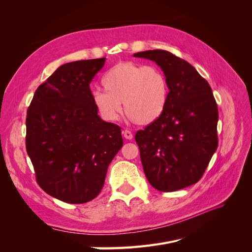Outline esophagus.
I'll return each instance as SVG.
<instances>
[{"instance_id": "34e87169", "label": "esophagus", "mask_w": 252, "mask_h": 252, "mask_svg": "<svg viewBox=\"0 0 252 252\" xmlns=\"http://www.w3.org/2000/svg\"><path fill=\"white\" fill-rule=\"evenodd\" d=\"M123 134H124V138L127 140H131L133 138V134L131 133V131H129V130L123 131Z\"/></svg>"}]
</instances>
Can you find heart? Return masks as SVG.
<instances>
[{
	"mask_svg": "<svg viewBox=\"0 0 252 252\" xmlns=\"http://www.w3.org/2000/svg\"><path fill=\"white\" fill-rule=\"evenodd\" d=\"M102 85L105 91H94L93 101L107 122L119 120L123 103L129 118L138 124H151L161 118L168 103V82L156 66L119 63L106 71Z\"/></svg>",
	"mask_w": 252,
	"mask_h": 252,
	"instance_id": "heart-1",
	"label": "heart"
}]
</instances>
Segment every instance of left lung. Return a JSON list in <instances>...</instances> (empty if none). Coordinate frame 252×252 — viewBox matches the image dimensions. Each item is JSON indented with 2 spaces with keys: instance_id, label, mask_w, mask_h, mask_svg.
Instances as JSON below:
<instances>
[{
  "instance_id": "left-lung-1",
  "label": "left lung",
  "mask_w": 252,
  "mask_h": 252,
  "mask_svg": "<svg viewBox=\"0 0 252 252\" xmlns=\"http://www.w3.org/2000/svg\"><path fill=\"white\" fill-rule=\"evenodd\" d=\"M133 57L154 61L169 87L161 118L135 134L144 172L163 192L199 181L218 148V106L208 82L185 60L166 50H146Z\"/></svg>"
}]
</instances>
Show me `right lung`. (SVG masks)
I'll return each mask as SVG.
<instances>
[{"label":"right lung","instance_id":"obj_1","mask_svg":"<svg viewBox=\"0 0 252 252\" xmlns=\"http://www.w3.org/2000/svg\"><path fill=\"white\" fill-rule=\"evenodd\" d=\"M106 58L60 66L37 87L26 118V150L37 184L69 204L94 200L123 146L121 128L97 114L89 84Z\"/></svg>","mask_w":252,"mask_h":252}]
</instances>
